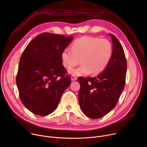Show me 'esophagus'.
<instances>
[{
	"instance_id": "34e87169",
	"label": "esophagus",
	"mask_w": 147,
	"mask_h": 147,
	"mask_svg": "<svg viewBox=\"0 0 147 147\" xmlns=\"http://www.w3.org/2000/svg\"><path fill=\"white\" fill-rule=\"evenodd\" d=\"M77 77H76L75 76H71V79L72 81H76L77 80Z\"/></svg>"
}]
</instances>
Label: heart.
<instances>
[{"label": "heart", "mask_w": 147, "mask_h": 147, "mask_svg": "<svg viewBox=\"0 0 147 147\" xmlns=\"http://www.w3.org/2000/svg\"><path fill=\"white\" fill-rule=\"evenodd\" d=\"M71 49L63 51L61 59L63 65L68 69L78 65L80 60L81 65L70 71L73 75L100 73L108 66L112 52V45L108 39L93 36H83L76 40Z\"/></svg>", "instance_id": "b5f03b06"}]
</instances>
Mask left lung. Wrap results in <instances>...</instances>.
I'll return each mask as SVG.
<instances>
[{"mask_svg":"<svg viewBox=\"0 0 147 147\" xmlns=\"http://www.w3.org/2000/svg\"><path fill=\"white\" fill-rule=\"evenodd\" d=\"M113 52L106 69L95 77H79L78 100L82 112L92 119L106 115L116 105L124 88L127 61L123 47L117 38L109 34Z\"/></svg>","mask_w":147,"mask_h":147,"instance_id":"obj_1","label":"left lung"}]
</instances>
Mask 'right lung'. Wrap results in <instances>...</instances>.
I'll list each match as a JSON object with an SVG mask.
<instances>
[{
	"label": "right lung",
	"mask_w": 147,
	"mask_h": 147,
	"mask_svg": "<svg viewBox=\"0 0 147 147\" xmlns=\"http://www.w3.org/2000/svg\"><path fill=\"white\" fill-rule=\"evenodd\" d=\"M72 39V36L42 33L21 56L16 76L19 96L25 107L36 115L52 113L70 85L61 54Z\"/></svg>",
	"instance_id": "1"
}]
</instances>
